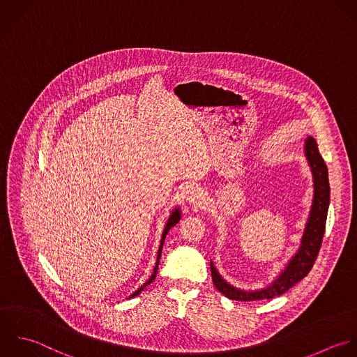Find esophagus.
Instances as JSON below:
<instances>
[{
    "label": "esophagus",
    "instance_id": "esophagus-1",
    "mask_svg": "<svg viewBox=\"0 0 357 357\" xmlns=\"http://www.w3.org/2000/svg\"><path fill=\"white\" fill-rule=\"evenodd\" d=\"M183 197H185L186 203H189L190 206H199L203 200V193L200 192L199 188L189 186V188H186Z\"/></svg>",
    "mask_w": 357,
    "mask_h": 357
}]
</instances>
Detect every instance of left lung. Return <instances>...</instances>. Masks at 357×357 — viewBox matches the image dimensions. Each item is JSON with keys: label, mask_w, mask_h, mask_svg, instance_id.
<instances>
[{"label": "left lung", "mask_w": 357, "mask_h": 357, "mask_svg": "<svg viewBox=\"0 0 357 357\" xmlns=\"http://www.w3.org/2000/svg\"><path fill=\"white\" fill-rule=\"evenodd\" d=\"M305 157L312 171L313 176V200L309 211V217L305 225L303 235L301 238V245L296 253L289 259L285 267L278 273V275L264 288L255 291H245L231 285L217 270L213 260L211 275L215 288L225 295L228 299L241 302H253L261 299H273L289 291L299 281H302L312 270L324 236L326 221L330 207V182L328 169L319 151L317 142L313 136H307L305 140Z\"/></svg>", "instance_id": "left-lung-1"}]
</instances>
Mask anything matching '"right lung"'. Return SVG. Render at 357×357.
I'll use <instances>...</instances> for the list:
<instances>
[{
	"label": "right lung",
	"mask_w": 357,
	"mask_h": 357,
	"mask_svg": "<svg viewBox=\"0 0 357 357\" xmlns=\"http://www.w3.org/2000/svg\"><path fill=\"white\" fill-rule=\"evenodd\" d=\"M181 215H182V213H181V208H179V206H176L172 211H171V214H169V217H168V220H167V222H165V227H164V229H162V235H161V241H160V246H158V252H157V260H155V266H154V268H153V274L150 275V278L140 287V288H137L128 299H132V298H135V296H137V295H140L142 294V291H144L146 289V287L147 285H150L154 280H155V275H157V271H158V264H160V259H161V252H162V245H164V242H165V238H167V234L169 232V229L172 228V227H175L178 222H179V220H181Z\"/></svg>",
	"instance_id": "right-lung-1"
}]
</instances>
